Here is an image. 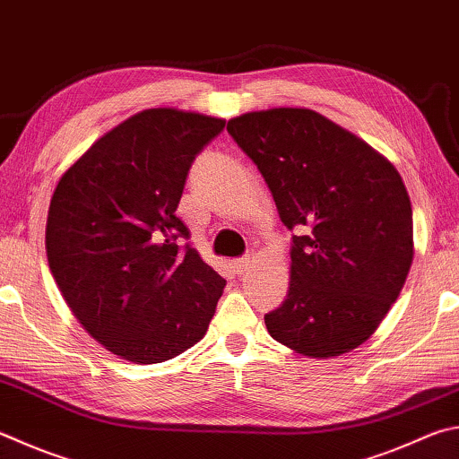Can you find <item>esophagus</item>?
Instances as JSON below:
<instances>
[{
	"mask_svg": "<svg viewBox=\"0 0 459 459\" xmlns=\"http://www.w3.org/2000/svg\"><path fill=\"white\" fill-rule=\"evenodd\" d=\"M248 264H251V258H235V261H232V269L237 271V274H243L248 269Z\"/></svg>",
	"mask_w": 459,
	"mask_h": 459,
	"instance_id": "esophagus-1",
	"label": "esophagus"
}]
</instances>
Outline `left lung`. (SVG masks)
I'll list each match as a JSON object with an SVG mask.
<instances>
[{
	"instance_id": "left-lung-1",
	"label": "left lung",
	"mask_w": 459,
	"mask_h": 459,
	"mask_svg": "<svg viewBox=\"0 0 459 459\" xmlns=\"http://www.w3.org/2000/svg\"><path fill=\"white\" fill-rule=\"evenodd\" d=\"M256 164L282 224L297 229L290 282L264 315L271 337L329 359L379 327L413 261V216L395 166L368 143L307 108H271L229 120Z\"/></svg>"
}]
</instances>
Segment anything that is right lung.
<instances>
[{
	"instance_id": "right-lung-1",
	"label": "right lung",
	"mask_w": 459,
	"mask_h": 459,
	"mask_svg": "<svg viewBox=\"0 0 459 459\" xmlns=\"http://www.w3.org/2000/svg\"><path fill=\"white\" fill-rule=\"evenodd\" d=\"M222 118L150 108L98 138L54 190L49 271L91 337L122 359L162 363L204 337L227 285L177 216L196 154Z\"/></svg>"
}]
</instances>
